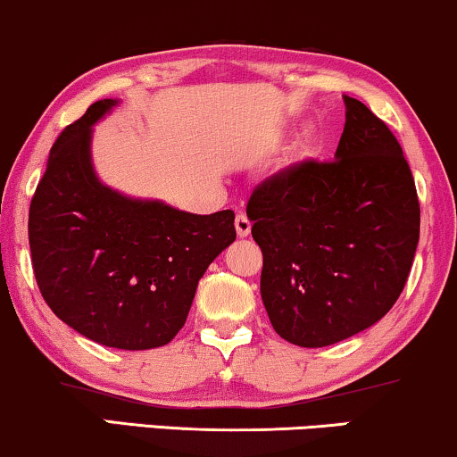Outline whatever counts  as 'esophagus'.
<instances>
[{
    "label": "esophagus",
    "mask_w": 457,
    "mask_h": 457,
    "mask_svg": "<svg viewBox=\"0 0 457 457\" xmlns=\"http://www.w3.org/2000/svg\"><path fill=\"white\" fill-rule=\"evenodd\" d=\"M236 234H238L240 238L251 234V219H248L245 212H238V215H236Z\"/></svg>",
    "instance_id": "1"
}]
</instances>
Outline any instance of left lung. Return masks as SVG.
I'll return each mask as SVG.
<instances>
[{
    "label": "left lung",
    "instance_id": "left-lung-1",
    "mask_svg": "<svg viewBox=\"0 0 457 457\" xmlns=\"http://www.w3.org/2000/svg\"><path fill=\"white\" fill-rule=\"evenodd\" d=\"M344 101L335 160L287 166L246 204L270 322L302 348L337 344L388 314L420 240L418 192L396 137L361 101Z\"/></svg>",
    "mask_w": 457,
    "mask_h": 457
}]
</instances>
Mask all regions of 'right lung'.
Returning a JSON list of instances; mask_svg holds the SVG:
<instances>
[{
    "mask_svg": "<svg viewBox=\"0 0 457 457\" xmlns=\"http://www.w3.org/2000/svg\"><path fill=\"white\" fill-rule=\"evenodd\" d=\"M113 105L92 103L52 145L29 209L31 263L46 303L84 337L160 348L186 325L202 274L236 240L234 212L192 215L103 186L90 135Z\"/></svg>",
    "mask_w": 457,
    "mask_h": 457,
    "instance_id": "1",
    "label": "right lung"
}]
</instances>
